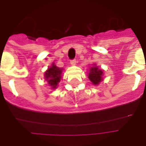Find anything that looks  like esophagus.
<instances>
[{"label":"esophagus","instance_id":"esophagus-1","mask_svg":"<svg viewBox=\"0 0 146 146\" xmlns=\"http://www.w3.org/2000/svg\"><path fill=\"white\" fill-rule=\"evenodd\" d=\"M76 58H74V59H72V60L70 61V64L72 65V66H74V65H76Z\"/></svg>","mask_w":146,"mask_h":146}]
</instances>
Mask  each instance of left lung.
<instances>
[{
	"mask_svg": "<svg viewBox=\"0 0 146 146\" xmlns=\"http://www.w3.org/2000/svg\"><path fill=\"white\" fill-rule=\"evenodd\" d=\"M102 70H99L98 67H92L88 74V78L93 84H98L102 80Z\"/></svg>",
	"mask_w": 146,
	"mask_h": 146,
	"instance_id": "1",
	"label": "left lung"
}]
</instances>
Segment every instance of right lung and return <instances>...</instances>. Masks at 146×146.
<instances>
[{
    "label": "right lung",
    "mask_w": 146,
    "mask_h": 146,
    "mask_svg": "<svg viewBox=\"0 0 146 146\" xmlns=\"http://www.w3.org/2000/svg\"><path fill=\"white\" fill-rule=\"evenodd\" d=\"M62 72V69L57 67L54 63L52 64L51 68H49L46 71L44 74L45 79L48 82V84H50L53 89L56 88L58 83L60 81Z\"/></svg>",
    "instance_id": "1"
}]
</instances>
